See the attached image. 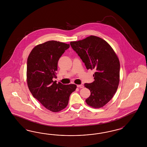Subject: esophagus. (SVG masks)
I'll list each match as a JSON object with an SVG mask.
<instances>
[{"instance_id":"1","label":"esophagus","mask_w":147,"mask_h":147,"mask_svg":"<svg viewBox=\"0 0 147 147\" xmlns=\"http://www.w3.org/2000/svg\"><path fill=\"white\" fill-rule=\"evenodd\" d=\"M84 85H77V87L78 88H84Z\"/></svg>"}]
</instances>
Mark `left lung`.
<instances>
[{
  "instance_id": "obj_1",
  "label": "left lung",
  "mask_w": 147,
  "mask_h": 147,
  "mask_svg": "<svg viewBox=\"0 0 147 147\" xmlns=\"http://www.w3.org/2000/svg\"><path fill=\"white\" fill-rule=\"evenodd\" d=\"M87 69H94V81L85 84L90 91L86 100L93 108L104 106L113 97L120 81V64L114 50L105 40L90 36L83 40L70 42Z\"/></svg>"
}]
</instances>
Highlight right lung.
<instances>
[{
  "mask_svg": "<svg viewBox=\"0 0 147 147\" xmlns=\"http://www.w3.org/2000/svg\"><path fill=\"white\" fill-rule=\"evenodd\" d=\"M69 44L49 41L32 50L27 62V82L33 97L46 109L53 112L63 109L68 105L74 84H58L53 81L58 69V62Z\"/></svg>",
  "mask_w": 147,
  "mask_h": 147,
  "instance_id": "1",
  "label": "right lung"
}]
</instances>
